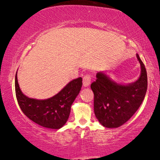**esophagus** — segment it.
<instances>
[{"label": "esophagus", "mask_w": 160, "mask_h": 160, "mask_svg": "<svg viewBox=\"0 0 160 160\" xmlns=\"http://www.w3.org/2000/svg\"><path fill=\"white\" fill-rule=\"evenodd\" d=\"M92 78L90 75H85L82 78V83L84 87H88L90 85Z\"/></svg>", "instance_id": "34e87169"}]
</instances>
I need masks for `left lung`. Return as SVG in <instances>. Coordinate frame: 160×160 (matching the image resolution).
Masks as SVG:
<instances>
[{"label": "left lung", "mask_w": 160, "mask_h": 160, "mask_svg": "<svg viewBox=\"0 0 160 160\" xmlns=\"http://www.w3.org/2000/svg\"><path fill=\"white\" fill-rule=\"evenodd\" d=\"M137 58L141 74L134 83L127 85L116 84L106 75L99 72L91 84L94 92V111L100 123L106 128H118L128 121L139 109L148 88V76L144 63Z\"/></svg>", "instance_id": "8db88e82"}]
</instances>
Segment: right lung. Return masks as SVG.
I'll return each mask as SVG.
<instances>
[{
    "label": "right lung",
    "instance_id": "1",
    "mask_svg": "<svg viewBox=\"0 0 160 160\" xmlns=\"http://www.w3.org/2000/svg\"><path fill=\"white\" fill-rule=\"evenodd\" d=\"M82 78L72 80L51 98L38 100L22 94L15 75V94L19 106L27 117L45 128L59 129L66 123L70 107L82 85Z\"/></svg>",
    "mask_w": 160,
    "mask_h": 160
}]
</instances>
